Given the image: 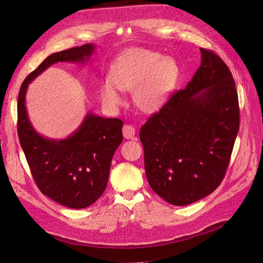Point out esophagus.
<instances>
[{
    "mask_svg": "<svg viewBox=\"0 0 263 263\" xmlns=\"http://www.w3.org/2000/svg\"><path fill=\"white\" fill-rule=\"evenodd\" d=\"M135 134H136V130L132 125H124L123 135L126 139H133Z\"/></svg>",
    "mask_w": 263,
    "mask_h": 263,
    "instance_id": "esophagus-1",
    "label": "esophagus"
}]
</instances>
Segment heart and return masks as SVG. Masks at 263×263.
Instances as JSON below:
<instances>
[{"instance_id": "heart-1", "label": "heart", "mask_w": 263, "mask_h": 263, "mask_svg": "<svg viewBox=\"0 0 263 263\" xmlns=\"http://www.w3.org/2000/svg\"><path fill=\"white\" fill-rule=\"evenodd\" d=\"M179 68L173 58L147 49L129 50L117 58L110 67L108 78L100 87V96L107 106L124 102L122 91H132L134 104L147 113L159 111L176 86Z\"/></svg>"}]
</instances>
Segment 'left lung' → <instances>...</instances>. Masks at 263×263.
<instances>
[{
	"label": "left lung",
	"mask_w": 263,
	"mask_h": 263,
	"mask_svg": "<svg viewBox=\"0 0 263 263\" xmlns=\"http://www.w3.org/2000/svg\"><path fill=\"white\" fill-rule=\"evenodd\" d=\"M200 52L193 79L149 117L139 134L149 185L174 205L194 203L219 187L239 129L232 73L214 52Z\"/></svg>",
	"instance_id": "obj_1"
}]
</instances>
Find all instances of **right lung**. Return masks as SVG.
Masks as SVG:
<instances>
[{"label":"right lung","instance_id":"obj_1","mask_svg":"<svg viewBox=\"0 0 263 263\" xmlns=\"http://www.w3.org/2000/svg\"><path fill=\"white\" fill-rule=\"evenodd\" d=\"M95 49V44L88 43L51 54L27 76L18 95V137L34 182L43 195L71 209L91 205L103 194L114 152L123 141V122L89 112L67 138H45L30 123L26 92L31 81L51 65L58 62L84 64Z\"/></svg>","mask_w":263,"mask_h":263}]
</instances>
